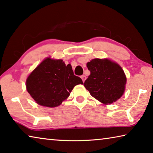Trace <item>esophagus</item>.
Instances as JSON below:
<instances>
[{"label":"esophagus","instance_id":"esophagus-1","mask_svg":"<svg viewBox=\"0 0 153 153\" xmlns=\"http://www.w3.org/2000/svg\"><path fill=\"white\" fill-rule=\"evenodd\" d=\"M81 78L82 79V81H83V82H84V81H85L86 79V77L85 76H82Z\"/></svg>","mask_w":153,"mask_h":153}]
</instances>
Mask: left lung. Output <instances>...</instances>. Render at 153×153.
Listing matches in <instances>:
<instances>
[{"instance_id":"1","label":"left lung","mask_w":153,"mask_h":153,"mask_svg":"<svg viewBox=\"0 0 153 153\" xmlns=\"http://www.w3.org/2000/svg\"><path fill=\"white\" fill-rule=\"evenodd\" d=\"M86 65L91 75L84 86L93 97L104 104H111L123 95L127 78L117 63L108 59H94Z\"/></svg>"}]
</instances>
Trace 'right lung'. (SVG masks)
<instances>
[{"label": "right lung", "mask_w": 153, "mask_h": 153, "mask_svg": "<svg viewBox=\"0 0 153 153\" xmlns=\"http://www.w3.org/2000/svg\"><path fill=\"white\" fill-rule=\"evenodd\" d=\"M82 84L75 76L71 65L62 60L45 59L31 73L26 80V89L36 102L46 107H56L69 96L75 86Z\"/></svg>", "instance_id": "obj_1"}]
</instances>
